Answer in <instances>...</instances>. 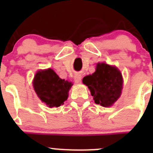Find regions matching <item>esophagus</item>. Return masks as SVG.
Here are the masks:
<instances>
[{"mask_svg": "<svg viewBox=\"0 0 153 153\" xmlns=\"http://www.w3.org/2000/svg\"><path fill=\"white\" fill-rule=\"evenodd\" d=\"M81 79H82V76L79 74H76L74 76V81H75L76 83H79L81 82Z\"/></svg>", "mask_w": 153, "mask_h": 153, "instance_id": "34e87169", "label": "esophagus"}]
</instances>
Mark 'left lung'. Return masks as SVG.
<instances>
[{"mask_svg":"<svg viewBox=\"0 0 153 153\" xmlns=\"http://www.w3.org/2000/svg\"><path fill=\"white\" fill-rule=\"evenodd\" d=\"M83 83L88 86L96 103L109 107L120 98L123 80L117 67L98 63L95 72L84 76Z\"/></svg>","mask_w":153,"mask_h":153,"instance_id":"left-lung-1","label":"left lung"}]
</instances>
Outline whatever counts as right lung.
Listing matches in <instances>:
<instances>
[{
    "label": "right lung",
    "mask_w": 153,
    "mask_h": 153,
    "mask_svg": "<svg viewBox=\"0 0 153 153\" xmlns=\"http://www.w3.org/2000/svg\"><path fill=\"white\" fill-rule=\"evenodd\" d=\"M33 86L36 95L47 106L58 107L68 98L71 82L62 79L52 70H39L34 76Z\"/></svg>",
    "instance_id": "obj_1"
}]
</instances>
